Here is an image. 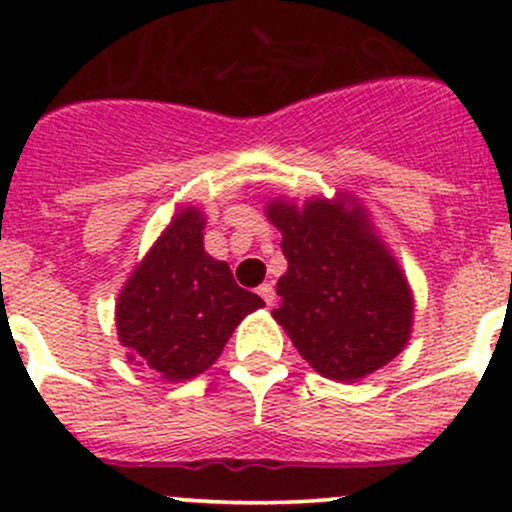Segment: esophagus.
I'll list each match as a JSON object with an SVG mask.
<instances>
[{"label": "esophagus", "mask_w": 512, "mask_h": 512, "mask_svg": "<svg viewBox=\"0 0 512 512\" xmlns=\"http://www.w3.org/2000/svg\"><path fill=\"white\" fill-rule=\"evenodd\" d=\"M257 294H260L262 299H265V304L267 306H272L274 304V287L272 284H260V289H257Z\"/></svg>", "instance_id": "34e87169"}]
</instances>
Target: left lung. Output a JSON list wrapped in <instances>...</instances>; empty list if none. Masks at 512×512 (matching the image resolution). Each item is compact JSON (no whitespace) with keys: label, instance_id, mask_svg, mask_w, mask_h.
<instances>
[{"label":"left lung","instance_id":"left-lung-1","mask_svg":"<svg viewBox=\"0 0 512 512\" xmlns=\"http://www.w3.org/2000/svg\"><path fill=\"white\" fill-rule=\"evenodd\" d=\"M287 272L274 321L301 358L336 383H358L405 351L414 297L405 272L348 193L267 203Z\"/></svg>","mask_w":512,"mask_h":512}]
</instances>
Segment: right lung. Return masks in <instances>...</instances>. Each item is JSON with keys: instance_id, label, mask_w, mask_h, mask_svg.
Returning <instances> with one entry per match:
<instances>
[{"instance_id": "1", "label": "right lung", "mask_w": 512, "mask_h": 512, "mask_svg": "<svg viewBox=\"0 0 512 512\" xmlns=\"http://www.w3.org/2000/svg\"><path fill=\"white\" fill-rule=\"evenodd\" d=\"M203 228L201 208H179L117 297V338L127 360L166 383L211 368L240 321L265 306L235 284L228 262L203 250Z\"/></svg>"}]
</instances>
